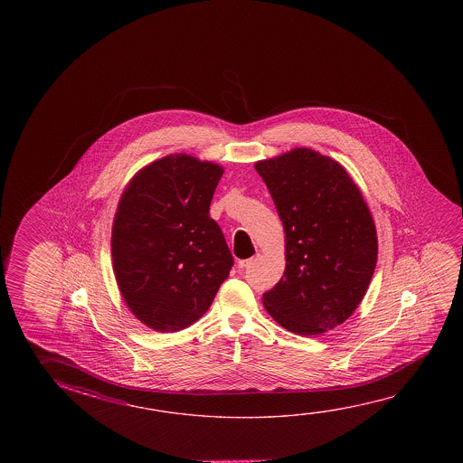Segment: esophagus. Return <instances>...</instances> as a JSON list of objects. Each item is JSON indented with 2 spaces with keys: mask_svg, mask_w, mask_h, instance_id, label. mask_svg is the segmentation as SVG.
<instances>
[{
  "mask_svg": "<svg viewBox=\"0 0 463 463\" xmlns=\"http://www.w3.org/2000/svg\"><path fill=\"white\" fill-rule=\"evenodd\" d=\"M258 258H260V255H257V257H251V258H249V260H241V261H239V268H250V266H253L255 265V263H257V260Z\"/></svg>",
  "mask_w": 463,
  "mask_h": 463,
  "instance_id": "obj_1",
  "label": "esophagus"
}]
</instances>
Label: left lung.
<instances>
[{
	"instance_id": "1",
	"label": "left lung",
	"mask_w": 463,
	"mask_h": 463,
	"mask_svg": "<svg viewBox=\"0 0 463 463\" xmlns=\"http://www.w3.org/2000/svg\"><path fill=\"white\" fill-rule=\"evenodd\" d=\"M286 237V269L263 305L298 335H317L349 319L364 300L378 260L372 213L349 173L311 148L255 163Z\"/></svg>"
}]
</instances>
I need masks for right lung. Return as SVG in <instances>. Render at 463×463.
<instances>
[{"mask_svg":"<svg viewBox=\"0 0 463 463\" xmlns=\"http://www.w3.org/2000/svg\"><path fill=\"white\" fill-rule=\"evenodd\" d=\"M224 169L185 153L142 167L111 231L118 288L140 323L175 333L205 315L234 260L210 203Z\"/></svg>","mask_w":463,"mask_h":463,"instance_id":"right-lung-1","label":"right lung"}]
</instances>
